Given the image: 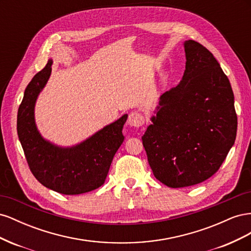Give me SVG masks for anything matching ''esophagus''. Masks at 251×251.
<instances>
[{
  "label": "esophagus",
  "instance_id": "1",
  "mask_svg": "<svg viewBox=\"0 0 251 251\" xmlns=\"http://www.w3.org/2000/svg\"><path fill=\"white\" fill-rule=\"evenodd\" d=\"M144 123H146V119H144V116L139 112H132L130 113V115H128L127 124L131 126L140 127L144 125Z\"/></svg>",
  "mask_w": 251,
  "mask_h": 251
}]
</instances>
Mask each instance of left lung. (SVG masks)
Here are the masks:
<instances>
[{
  "mask_svg": "<svg viewBox=\"0 0 251 251\" xmlns=\"http://www.w3.org/2000/svg\"><path fill=\"white\" fill-rule=\"evenodd\" d=\"M185 71L160 96L142 136L154 176L169 187L201 183L218 172L233 146L238 117L229 79L198 42H184Z\"/></svg>",
  "mask_w": 251,
  "mask_h": 251,
  "instance_id": "left-lung-1",
  "label": "left lung"
}]
</instances>
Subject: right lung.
Masks as SVG:
<instances>
[{
	"label": "right lung",
	"instance_id": "obj_1",
	"mask_svg": "<svg viewBox=\"0 0 251 251\" xmlns=\"http://www.w3.org/2000/svg\"><path fill=\"white\" fill-rule=\"evenodd\" d=\"M52 59L27 86L18 112L17 130L29 169L37 181L64 195H79L101 186L114 155L124 142L123 127L127 115L101 128L71 148L45 140L34 120L36 98L51 74Z\"/></svg>",
	"mask_w": 251,
	"mask_h": 251
}]
</instances>
